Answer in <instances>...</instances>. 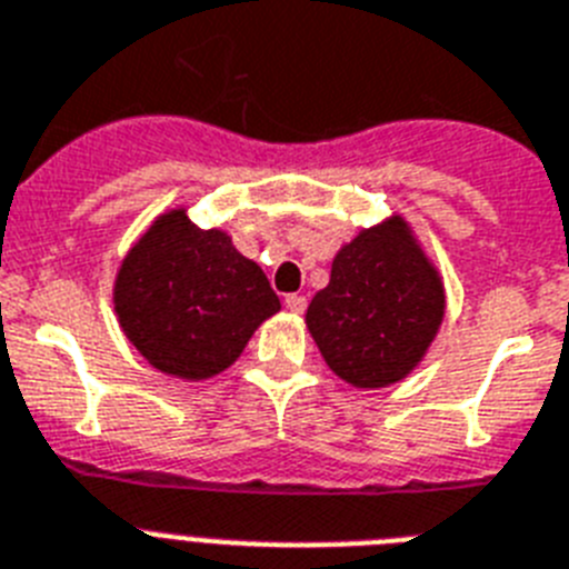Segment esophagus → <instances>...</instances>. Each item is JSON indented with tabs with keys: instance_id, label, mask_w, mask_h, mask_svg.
Masks as SVG:
<instances>
[{
	"instance_id": "obj_1",
	"label": "esophagus",
	"mask_w": 569,
	"mask_h": 569,
	"mask_svg": "<svg viewBox=\"0 0 569 569\" xmlns=\"http://www.w3.org/2000/svg\"><path fill=\"white\" fill-rule=\"evenodd\" d=\"M286 309L292 315H303L307 312V298L303 295H286Z\"/></svg>"
}]
</instances>
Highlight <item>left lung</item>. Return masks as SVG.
Returning a JSON list of instances; mask_svg holds the SVG:
<instances>
[{"label": "left lung", "mask_w": 569, "mask_h": 569, "mask_svg": "<svg viewBox=\"0 0 569 569\" xmlns=\"http://www.w3.org/2000/svg\"><path fill=\"white\" fill-rule=\"evenodd\" d=\"M446 315V289L402 217L365 228L332 260L307 327L329 370L352 388H388L425 358Z\"/></svg>", "instance_id": "1"}]
</instances>
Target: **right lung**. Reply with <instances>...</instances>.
<instances>
[{
	"label": "right lung",
	"mask_w": 569,
	"mask_h": 569,
	"mask_svg": "<svg viewBox=\"0 0 569 569\" xmlns=\"http://www.w3.org/2000/svg\"><path fill=\"white\" fill-rule=\"evenodd\" d=\"M112 303L123 336L156 370L184 381L222 373L280 298L254 260L184 208L161 213L121 260Z\"/></svg>",
	"instance_id": "obj_1"
}]
</instances>
